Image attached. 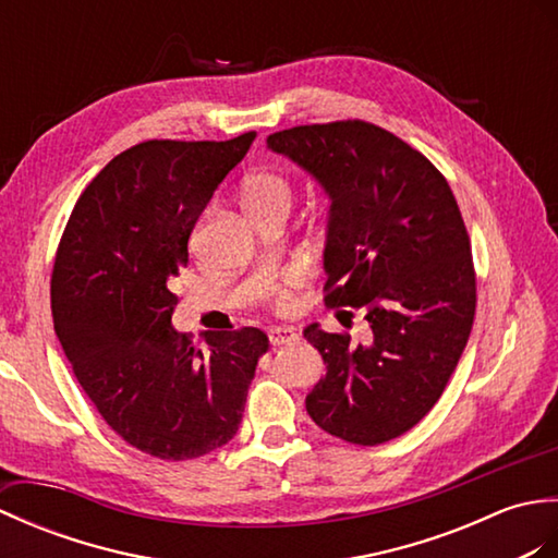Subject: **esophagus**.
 <instances>
[{
  "label": "esophagus",
  "mask_w": 558,
  "mask_h": 558,
  "mask_svg": "<svg viewBox=\"0 0 558 558\" xmlns=\"http://www.w3.org/2000/svg\"><path fill=\"white\" fill-rule=\"evenodd\" d=\"M267 337L271 345H283V343H293L299 339V333H295L291 327H271L267 331Z\"/></svg>",
  "instance_id": "esophagus-1"
}]
</instances>
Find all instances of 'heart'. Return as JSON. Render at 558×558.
I'll return each instance as SVG.
<instances>
[{"label": "heart", "instance_id": "heart-1", "mask_svg": "<svg viewBox=\"0 0 558 558\" xmlns=\"http://www.w3.org/2000/svg\"><path fill=\"white\" fill-rule=\"evenodd\" d=\"M265 205H291V185L289 181L263 171V174H253L243 183V207H265Z\"/></svg>", "mask_w": 558, "mask_h": 558}]
</instances>
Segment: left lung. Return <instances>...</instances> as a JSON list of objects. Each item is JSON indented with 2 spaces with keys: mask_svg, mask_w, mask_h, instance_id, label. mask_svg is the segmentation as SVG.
I'll use <instances>...</instances> for the list:
<instances>
[{
  "mask_svg": "<svg viewBox=\"0 0 558 558\" xmlns=\"http://www.w3.org/2000/svg\"><path fill=\"white\" fill-rule=\"evenodd\" d=\"M267 147L327 193L325 303L363 311L373 329L357 345L317 322L303 329L327 365L305 396L307 415L343 441H389L439 401L473 327L461 209L437 167L375 123L295 126L271 133Z\"/></svg>",
  "mask_w": 558,
  "mask_h": 558,
  "instance_id": "left-lung-1",
  "label": "left lung"
}]
</instances>
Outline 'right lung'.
Here are the masks:
<instances>
[{
  "label": "right lung",
  "instance_id": "obj_1",
  "mask_svg": "<svg viewBox=\"0 0 558 558\" xmlns=\"http://www.w3.org/2000/svg\"><path fill=\"white\" fill-rule=\"evenodd\" d=\"M255 133L225 143L147 141L117 155L78 197L52 271L54 331L83 391L131 447L191 461L236 437L265 331L171 325L169 283L217 185Z\"/></svg>",
  "mask_w": 558,
  "mask_h": 558
}]
</instances>
